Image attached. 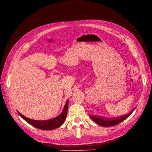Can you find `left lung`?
<instances>
[{
  "label": "left lung",
  "mask_w": 152,
  "mask_h": 152,
  "mask_svg": "<svg viewBox=\"0 0 152 152\" xmlns=\"http://www.w3.org/2000/svg\"><path fill=\"white\" fill-rule=\"evenodd\" d=\"M134 110H135V108H134L133 110H132L130 113H128L126 115L117 116V117H114V118H105V117L95 116V115H89V116H90L91 118L95 123H96L98 125L102 126L109 127V126H113L116 125L118 124V123L123 121V120L126 119L127 118L133 113Z\"/></svg>",
  "instance_id": "8db88e82"
}]
</instances>
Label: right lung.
<instances>
[{
	"mask_svg": "<svg viewBox=\"0 0 152 152\" xmlns=\"http://www.w3.org/2000/svg\"><path fill=\"white\" fill-rule=\"evenodd\" d=\"M67 109H68V99L67 100L61 113L58 116L54 118L49 119L48 120H32L30 118H28L24 116V115H22L18 111H18V114L22 118H23L26 122L29 123L30 125H32L33 126L44 130H53V129H55L56 128H58L64 123L66 118Z\"/></svg>",
	"mask_w": 152,
	"mask_h": 152,
	"instance_id": "add662e5",
	"label": "right lung"
}]
</instances>
